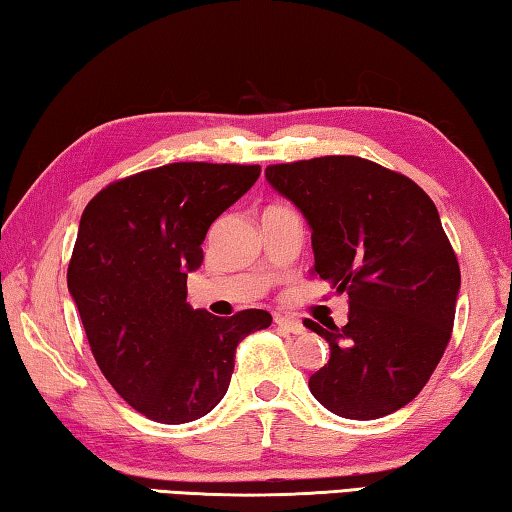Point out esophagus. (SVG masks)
I'll use <instances>...</instances> for the list:
<instances>
[{"label":"esophagus","mask_w":512,"mask_h":512,"mask_svg":"<svg viewBox=\"0 0 512 512\" xmlns=\"http://www.w3.org/2000/svg\"><path fill=\"white\" fill-rule=\"evenodd\" d=\"M274 322H276V326H279V329L288 331V333H292V335H304V333H306V326L301 324L299 320H295V317L276 315V317H274Z\"/></svg>","instance_id":"esophagus-1"}]
</instances>
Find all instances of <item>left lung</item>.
I'll return each mask as SVG.
<instances>
[{
    "label": "left lung",
    "mask_w": 512,
    "mask_h": 512,
    "mask_svg": "<svg viewBox=\"0 0 512 512\" xmlns=\"http://www.w3.org/2000/svg\"><path fill=\"white\" fill-rule=\"evenodd\" d=\"M265 177L311 224V274L349 297L342 329L304 322L331 347L313 397L347 420L404 408L454 329L460 267L438 208L406 174L360 156L267 165Z\"/></svg>",
    "instance_id": "1"
}]
</instances>
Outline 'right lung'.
<instances>
[{
	"label": "right lung",
	"mask_w": 512,
	"mask_h": 512,
	"mask_svg": "<svg viewBox=\"0 0 512 512\" xmlns=\"http://www.w3.org/2000/svg\"><path fill=\"white\" fill-rule=\"evenodd\" d=\"M261 165L170 163L117 179L88 201L67 288L99 370L161 424L204 417L229 388L236 347L272 315L192 311L188 272L211 224L254 186Z\"/></svg>",
	"instance_id": "add662e5"
}]
</instances>
